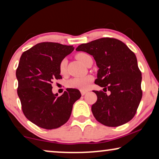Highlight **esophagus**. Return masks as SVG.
Wrapping results in <instances>:
<instances>
[{"instance_id":"esophagus-1","label":"esophagus","mask_w":159,"mask_h":159,"mask_svg":"<svg viewBox=\"0 0 159 159\" xmlns=\"http://www.w3.org/2000/svg\"><path fill=\"white\" fill-rule=\"evenodd\" d=\"M80 92H81V95H85L87 93H88V91H87V90H81V91H80Z\"/></svg>"}]
</instances>
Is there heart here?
Listing matches in <instances>:
<instances>
[{
    "instance_id": "1",
    "label": "heart",
    "mask_w": 159,
    "mask_h": 159,
    "mask_svg": "<svg viewBox=\"0 0 159 159\" xmlns=\"http://www.w3.org/2000/svg\"><path fill=\"white\" fill-rule=\"evenodd\" d=\"M90 56L89 54L84 53V52H80L76 54V58L80 61L82 64L85 65L87 61ZM67 64H68V61L66 58H62L60 61L59 64H58V71L61 75L65 76L67 74ZM93 80V77L91 75H88L85 77H74L72 79L69 80L67 82V86L69 88L78 89L80 90H87L88 88L89 84Z\"/></svg>"
}]
</instances>
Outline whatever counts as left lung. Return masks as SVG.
<instances>
[{"mask_svg": "<svg viewBox=\"0 0 159 159\" xmlns=\"http://www.w3.org/2000/svg\"><path fill=\"white\" fill-rule=\"evenodd\" d=\"M77 51L93 56L98 66L95 84L103 88L93 90L97 101L92 106L95 119L107 127H119L131 120L142 98V74L134 53L121 40L103 38L80 45Z\"/></svg>", "mask_w": 159, "mask_h": 159, "instance_id": "left-lung-1", "label": "left lung"}]
</instances>
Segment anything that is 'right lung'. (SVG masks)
<instances>
[{"instance_id": "1", "label": "right lung", "mask_w": 159, "mask_h": 159, "mask_svg": "<svg viewBox=\"0 0 159 159\" xmlns=\"http://www.w3.org/2000/svg\"><path fill=\"white\" fill-rule=\"evenodd\" d=\"M73 45L43 42L24 52L16 76L17 93L26 118L46 129L60 127L69 120L73 104L81 97L77 89H66L58 96L52 92L54 80L62 79L58 64L73 51Z\"/></svg>"}]
</instances>
